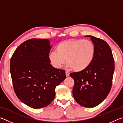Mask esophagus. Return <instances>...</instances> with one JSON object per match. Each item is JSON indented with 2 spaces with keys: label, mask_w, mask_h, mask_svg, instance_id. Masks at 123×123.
Returning a JSON list of instances; mask_svg holds the SVG:
<instances>
[{
  "label": "esophagus",
  "mask_w": 123,
  "mask_h": 123,
  "mask_svg": "<svg viewBox=\"0 0 123 123\" xmlns=\"http://www.w3.org/2000/svg\"><path fill=\"white\" fill-rule=\"evenodd\" d=\"M65 74H66V76H67V77L69 76V75H70V73H69V72H68V71H66Z\"/></svg>",
  "instance_id": "obj_1"
}]
</instances>
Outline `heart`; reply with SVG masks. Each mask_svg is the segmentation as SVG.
Returning <instances> with one entry per match:
<instances>
[{
    "label": "heart",
    "instance_id": "b5f03b06",
    "mask_svg": "<svg viewBox=\"0 0 123 123\" xmlns=\"http://www.w3.org/2000/svg\"><path fill=\"white\" fill-rule=\"evenodd\" d=\"M93 43L84 39H68L58 43L56 51L49 53V59L54 68H60L66 63L76 72L85 70L90 65L95 55Z\"/></svg>",
    "mask_w": 123,
    "mask_h": 123
}]
</instances>
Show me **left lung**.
Listing matches in <instances>:
<instances>
[{"label": "left lung", "instance_id": "left-lung-1", "mask_svg": "<svg viewBox=\"0 0 123 123\" xmlns=\"http://www.w3.org/2000/svg\"><path fill=\"white\" fill-rule=\"evenodd\" d=\"M96 49L95 55L90 65L82 71L70 74L74 79L73 96L77 103L85 107L97 106L110 91L115 62L111 49L105 41L91 36Z\"/></svg>", "mask_w": 123, "mask_h": 123}]
</instances>
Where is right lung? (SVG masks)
<instances>
[{"mask_svg":"<svg viewBox=\"0 0 123 123\" xmlns=\"http://www.w3.org/2000/svg\"><path fill=\"white\" fill-rule=\"evenodd\" d=\"M51 49L47 39H31L15 50L10 60V72L15 93L33 109L49 105L55 98V89L66 78L65 71L50 64Z\"/></svg>","mask_w":123,"mask_h":123,"instance_id":"add662e5","label":"right lung"}]
</instances>
